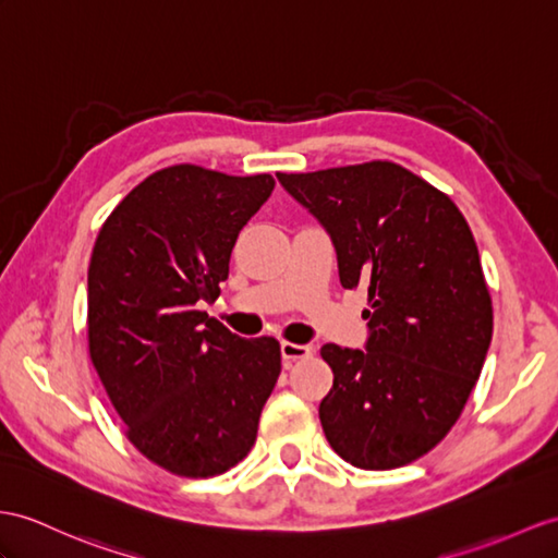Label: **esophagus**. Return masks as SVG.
<instances>
[{
	"instance_id": "34e87169",
	"label": "esophagus",
	"mask_w": 558,
	"mask_h": 558,
	"mask_svg": "<svg viewBox=\"0 0 558 558\" xmlns=\"http://www.w3.org/2000/svg\"><path fill=\"white\" fill-rule=\"evenodd\" d=\"M312 355V345H298V343H281V357L287 362H295Z\"/></svg>"
}]
</instances>
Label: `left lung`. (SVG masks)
<instances>
[{"instance_id":"obj_1","label":"left lung","mask_w":558,"mask_h":558,"mask_svg":"<svg viewBox=\"0 0 558 558\" xmlns=\"http://www.w3.org/2000/svg\"><path fill=\"white\" fill-rule=\"evenodd\" d=\"M331 236L343 289H362L364 350L326 343L329 445L357 469L410 464L464 410L493 341V301L464 215L398 162L277 172Z\"/></svg>"}]
</instances>
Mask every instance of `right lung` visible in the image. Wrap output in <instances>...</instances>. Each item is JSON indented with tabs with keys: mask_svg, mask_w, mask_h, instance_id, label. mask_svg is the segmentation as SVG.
Segmentation results:
<instances>
[{
	"mask_svg": "<svg viewBox=\"0 0 558 558\" xmlns=\"http://www.w3.org/2000/svg\"><path fill=\"white\" fill-rule=\"evenodd\" d=\"M271 174L198 166L148 174L108 215L87 271L89 357L130 442L174 475L208 478L251 452L281 372L279 341L201 312Z\"/></svg>",
	"mask_w": 558,
	"mask_h": 558,
	"instance_id": "right-lung-1",
	"label": "right lung"
}]
</instances>
